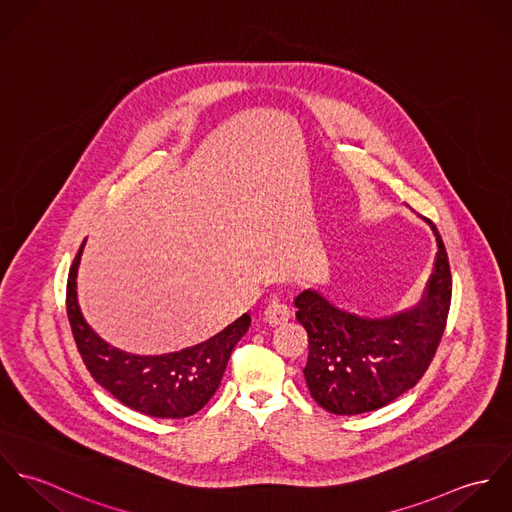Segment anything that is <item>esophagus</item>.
<instances>
[{"label": "esophagus", "instance_id": "1", "mask_svg": "<svg viewBox=\"0 0 512 512\" xmlns=\"http://www.w3.org/2000/svg\"><path fill=\"white\" fill-rule=\"evenodd\" d=\"M290 313H292L290 307L282 301L280 295H270L262 315H264V321H266L268 325H280V323H284V321L290 319Z\"/></svg>", "mask_w": 512, "mask_h": 512}]
</instances>
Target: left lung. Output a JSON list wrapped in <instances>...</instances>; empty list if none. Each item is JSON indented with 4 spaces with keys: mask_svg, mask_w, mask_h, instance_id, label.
Listing matches in <instances>:
<instances>
[{
    "mask_svg": "<svg viewBox=\"0 0 512 512\" xmlns=\"http://www.w3.org/2000/svg\"><path fill=\"white\" fill-rule=\"evenodd\" d=\"M434 272L418 307L368 319L339 309L319 292L295 297L297 321L307 331L303 368L313 400L331 414L355 416L378 410L416 386L432 363L451 305V270L443 240Z\"/></svg>",
    "mask_w": 512,
    "mask_h": 512,
    "instance_id": "obj_1",
    "label": "left lung"
}]
</instances>
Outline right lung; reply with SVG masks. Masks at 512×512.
Here are the masks:
<instances>
[{"label": "right lung", "instance_id": "add662e5", "mask_svg": "<svg viewBox=\"0 0 512 512\" xmlns=\"http://www.w3.org/2000/svg\"><path fill=\"white\" fill-rule=\"evenodd\" d=\"M82 246L67 282V315L76 349L92 374L124 406L153 418H187L197 414L217 392L230 353L250 327L244 313L219 335L179 353L140 357L106 343L84 319L76 297V274Z\"/></svg>", "mask_w": 512, "mask_h": 512}]
</instances>
